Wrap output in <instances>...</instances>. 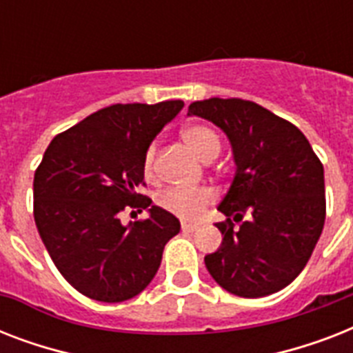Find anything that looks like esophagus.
I'll list each match as a JSON object with an SVG mask.
<instances>
[{"label": "esophagus", "instance_id": "esophagus-1", "mask_svg": "<svg viewBox=\"0 0 353 353\" xmlns=\"http://www.w3.org/2000/svg\"><path fill=\"white\" fill-rule=\"evenodd\" d=\"M181 229L185 232H194V231H198L199 225H198V223H187V221H183Z\"/></svg>", "mask_w": 353, "mask_h": 353}]
</instances>
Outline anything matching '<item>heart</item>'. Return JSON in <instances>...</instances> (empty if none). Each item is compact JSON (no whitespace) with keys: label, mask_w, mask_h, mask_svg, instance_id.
<instances>
[{"label":"heart","mask_w":353,"mask_h":353,"mask_svg":"<svg viewBox=\"0 0 353 353\" xmlns=\"http://www.w3.org/2000/svg\"><path fill=\"white\" fill-rule=\"evenodd\" d=\"M181 137L188 148L198 155L199 159L212 161L220 152V139L209 126L190 124L183 128ZM155 144H150L143 159V174L146 179H152L155 174ZM214 201V194L207 187L198 188H166L157 196V205L161 209L177 216L179 220L194 221L203 214V210Z\"/></svg>","instance_id":"1"}]
</instances>
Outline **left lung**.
Here are the masks:
<instances>
[{
    "instance_id": "obj_1",
    "label": "left lung",
    "mask_w": 353,
    "mask_h": 353,
    "mask_svg": "<svg viewBox=\"0 0 353 353\" xmlns=\"http://www.w3.org/2000/svg\"><path fill=\"white\" fill-rule=\"evenodd\" d=\"M188 115L223 130L236 165L231 188L218 205L227 216L216 223L223 240L205 256L210 276L245 299L284 290L301 274L323 232V163L295 124L256 102L214 97L192 102ZM245 214L250 220L234 230Z\"/></svg>"
}]
</instances>
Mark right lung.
Segmentation results:
<instances>
[{
    "instance_id": "1",
    "label": "right lung",
    "mask_w": 353,
    "mask_h": 353,
    "mask_svg": "<svg viewBox=\"0 0 353 353\" xmlns=\"http://www.w3.org/2000/svg\"><path fill=\"white\" fill-rule=\"evenodd\" d=\"M183 101L113 104L47 146L34 174V221L49 256L82 295L122 302L157 273L166 241L179 232L176 216L137 194L143 159L155 135L183 110ZM126 206L149 218L122 226Z\"/></svg>"
}]
</instances>
